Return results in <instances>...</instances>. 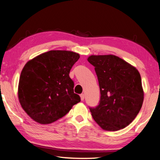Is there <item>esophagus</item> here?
Returning a JSON list of instances; mask_svg holds the SVG:
<instances>
[{"label": "esophagus", "instance_id": "obj_1", "mask_svg": "<svg viewBox=\"0 0 160 160\" xmlns=\"http://www.w3.org/2000/svg\"><path fill=\"white\" fill-rule=\"evenodd\" d=\"M80 99H81V101H84V93L80 94Z\"/></svg>", "mask_w": 160, "mask_h": 160}]
</instances>
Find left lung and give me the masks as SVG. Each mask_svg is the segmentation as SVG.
<instances>
[{"label":"left lung","mask_w":160,"mask_h":160,"mask_svg":"<svg viewBox=\"0 0 160 160\" xmlns=\"http://www.w3.org/2000/svg\"><path fill=\"white\" fill-rule=\"evenodd\" d=\"M87 60L95 67L101 92L99 105L90 108L93 118L105 130L123 129L132 123L143 104L139 72L114 55H90Z\"/></svg>","instance_id":"left-lung-1"}]
</instances>
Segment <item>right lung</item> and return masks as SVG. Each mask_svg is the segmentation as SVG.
I'll use <instances>...</instances> for the list:
<instances>
[{"label": "right lung", "mask_w": 160, "mask_h": 160, "mask_svg": "<svg viewBox=\"0 0 160 160\" xmlns=\"http://www.w3.org/2000/svg\"><path fill=\"white\" fill-rule=\"evenodd\" d=\"M80 58L69 51H50L25 64L21 73L18 98L23 110L34 121L49 124L67 114L80 101L74 93L69 77L72 67Z\"/></svg>", "instance_id": "add662e5"}]
</instances>
